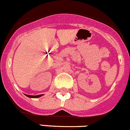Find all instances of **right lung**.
<instances>
[{"mask_svg": "<svg viewBox=\"0 0 130 130\" xmlns=\"http://www.w3.org/2000/svg\"><path fill=\"white\" fill-rule=\"evenodd\" d=\"M26 96L29 98H39L41 97V96H43V94H39V95H37V96H32V95H27L25 94Z\"/></svg>", "mask_w": 130, "mask_h": 130, "instance_id": "right-lung-1", "label": "right lung"}]
</instances>
